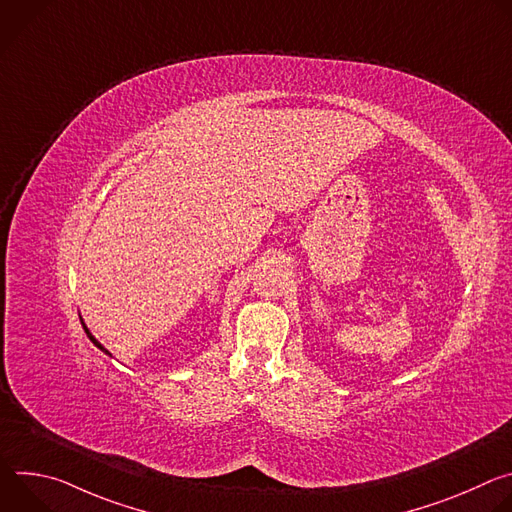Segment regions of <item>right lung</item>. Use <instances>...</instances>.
<instances>
[{"mask_svg":"<svg viewBox=\"0 0 512 512\" xmlns=\"http://www.w3.org/2000/svg\"><path fill=\"white\" fill-rule=\"evenodd\" d=\"M83 328H85V332H87V336H89V338H91V342H93V344H95V346H97V348H99V350H103V352H105V354H109V356H111V352H109V350H107V348H105V346H103V344H101V342H99V340H97V338H95V336H93V334H91V332H89V328H87V326H85V324H83Z\"/></svg>","mask_w":512,"mask_h":512,"instance_id":"add662e5","label":"right lung"}]
</instances>
